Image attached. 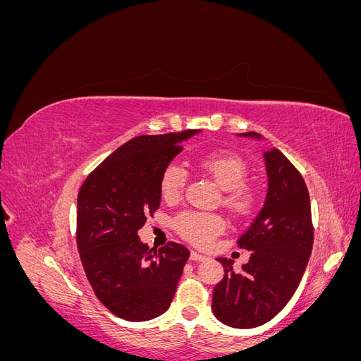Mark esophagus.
Returning <instances> with one entry per match:
<instances>
[{
    "label": "esophagus",
    "mask_w": 361,
    "mask_h": 361,
    "mask_svg": "<svg viewBox=\"0 0 361 361\" xmlns=\"http://www.w3.org/2000/svg\"><path fill=\"white\" fill-rule=\"evenodd\" d=\"M190 259H191V260H204V259H206V256H203V255L197 253V251H191Z\"/></svg>",
    "instance_id": "1"
}]
</instances>
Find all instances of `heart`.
Wrapping results in <instances>:
<instances>
[{
	"instance_id": "1",
	"label": "heart",
	"mask_w": 361,
	"mask_h": 361,
	"mask_svg": "<svg viewBox=\"0 0 361 361\" xmlns=\"http://www.w3.org/2000/svg\"><path fill=\"white\" fill-rule=\"evenodd\" d=\"M200 169L211 176L224 194V204L233 214L244 216L256 207L257 191L244 183L247 178V162L233 152L218 150L207 154L199 159ZM187 171L179 164H170L162 171L161 194L166 200H176L180 197ZM179 232L197 245H204L224 228V221L220 215L183 212L176 218Z\"/></svg>"
}]
</instances>
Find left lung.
<instances>
[{"label": "left lung", "mask_w": 361, "mask_h": 361, "mask_svg": "<svg viewBox=\"0 0 361 361\" xmlns=\"http://www.w3.org/2000/svg\"><path fill=\"white\" fill-rule=\"evenodd\" d=\"M238 137L264 140L257 133ZM268 176L260 212L238 245L251 251L241 272L233 260L218 257L224 277L214 288L212 312L233 329H255L271 321L297 290L313 245L310 197L300 171L276 147L264 152Z\"/></svg>", "instance_id": "8db88e82"}]
</instances>
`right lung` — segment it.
Masks as SVG:
<instances>
[{
	"instance_id": "obj_1",
	"label": "right lung",
	"mask_w": 361,
	"mask_h": 361,
	"mask_svg": "<svg viewBox=\"0 0 361 361\" xmlns=\"http://www.w3.org/2000/svg\"><path fill=\"white\" fill-rule=\"evenodd\" d=\"M200 129L141 135L116 149L78 194L76 243L96 297L126 321H149L173 301L190 250L169 243L149 248L138 236L161 203V176Z\"/></svg>"
}]
</instances>
